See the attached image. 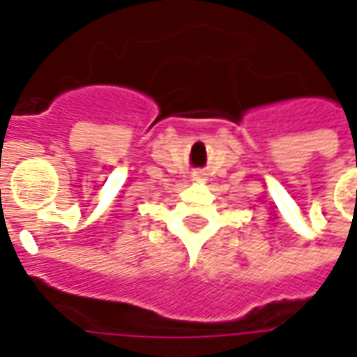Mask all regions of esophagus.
Listing matches in <instances>:
<instances>
[{
	"label": "esophagus",
	"instance_id": "34e87169",
	"mask_svg": "<svg viewBox=\"0 0 357 357\" xmlns=\"http://www.w3.org/2000/svg\"><path fill=\"white\" fill-rule=\"evenodd\" d=\"M191 179H193V181H201V179H204V174H202V172H193V174H191Z\"/></svg>",
	"mask_w": 357,
	"mask_h": 357
}]
</instances>
